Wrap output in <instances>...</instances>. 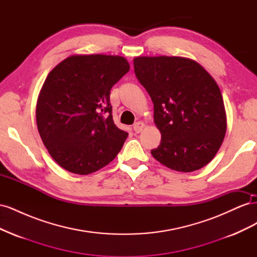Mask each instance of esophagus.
Masks as SVG:
<instances>
[{"mask_svg":"<svg viewBox=\"0 0 257 257\" xmlns=\"http://www.w3.org/2000/svg\"><path fill=\"white\" fill-rule=\"evenodd\" d=\"M144 127H145V123L142 122V121H138L134 124V131H135V133H137V134L141 133V132L144 130Z\"/></svg>","mask_w":257,"mask_h":257,"instance_id":"obj_1","label":"esophagus"}]
</instances>
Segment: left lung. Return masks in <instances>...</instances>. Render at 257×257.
I'll return each mask as SVG.
<instances>
[{"instance_id":"1","label":"left lung","mask_w":257,"mask_h":257,"mask_svg":"<svg viewBox=\"0 0 257 257\" xmlns=\"http://www.w3.org/2000/svg\"><path fill=\"white\" fill-rule=\"evenodd\" d=\"M137 79L149 93L161 144L151 150L166 167L191 173L206 166L224 141L226 112L219 85L196 61L136 57Z\"/></svg>"}]
</instances>
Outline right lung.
I'll return each instance as SVG.
<instances>
[{"instance_id": "right-lung-1", "label": "right lung", "mask_w": 257, "mask_h": 257, "mask_svg": "<svg viewBox=\"0 0 257 257\" xmlns=\"http://www.w3.org/2000/svg\"><path fill=\"white\" fill-rule=\"evenodd\" d=\"M128 71L120 56L75 54L48 74L37 98L36 124L62 168L89 175L120 152L128 134L115 126L109 95Z\"/></svg>"}]
</instances>
